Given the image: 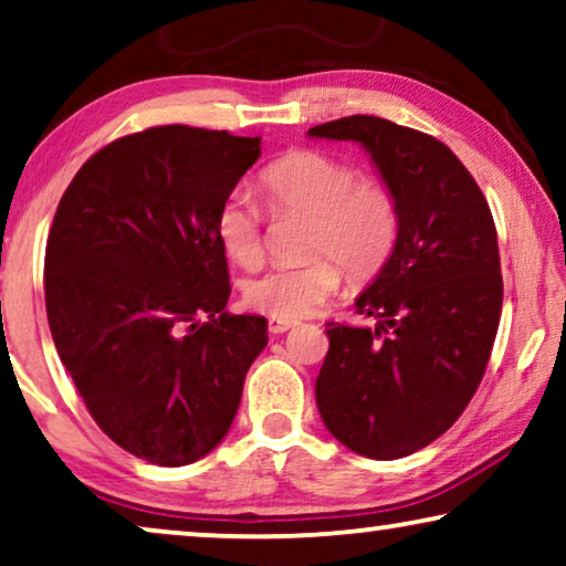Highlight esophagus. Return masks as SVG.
<instances>
[{
    "label": "esophagus",
    "mask_w": 566,
    "mask_h": 566,
    "mask_svg": "<svg viewBox=\"0 0 566 566\" xmlns=\"http://www.w3.org/2000/svg\"><path fill=\"white\" fill-rule=\"evenodd\" d=\"M297 327V323H286V319H269V333L272 335H282L286 331Z\"/></svg>",
    "instance_id": "obj_1"
}]
</instances>
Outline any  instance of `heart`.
<instances>
[{
    "label": "heart",
    "instance_id": "obj_1",
    "mask_svg": "<svg viewBox=\"0 0 566 566\" xmlns=\"http://www.w3.org/2000/svg\"><path fill=\"white\" fill-rule=\"evenodd\" d=\"M261 192L272 213L305 216L302 254L243 282V302L272 319L312 315L333 297L340 272L368 280L389 259L399 235V206L389 185L360 177L345 159L317 149H294L261 172ZM216 235L235 264L254 266L264 256L261 208L249 192L233 190L216 213ZM323 250L328 256L315 255Z\"/></svg>",
    "mask_w": 566,
    "mask_h": 566
}]
</instances>
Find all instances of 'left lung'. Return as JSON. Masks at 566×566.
<instances>
[{
    "instance_id": "8db88e82",
    "label": "left lung",
    "mask_w": 566,
    "mask_h": 566,
    "mask_svg": "<svg viewBox=\"0 0 566 566\" xmlns=\"http://www.w3.org/2000/svg\"><path fill=\"white\" fill-rule=\"evenodd\" d=\"M307 137L364 147L399 206L391 254L356 297L376 325L327 323L319 417L364 458H407L458 421L491 358L503 307L491 208L452 149L409 126L356 114Z\"/></svg>"
}]
</instances>
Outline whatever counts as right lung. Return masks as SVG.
Returning <instances> with one entry per match:
<instances>
[{"mask_svg":"<svg viewBox=\"0 0 566 566\" xmlns=\"http://www.w3.org/2000/svg\"><path fill=\"white\" fill-rule=\"evenodd\" d=\"M261 137L151 126L67 185L45 249L57 356L96 424L163 468L206 458L233 424L266 319L229 315L216 213Z\"/></svg>","mask_w":566,"mask_h":566,"instance_id":"obj_1","label":"right lung"}]
</instances>
